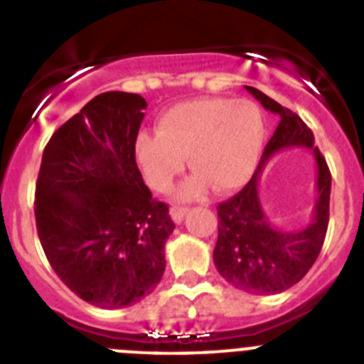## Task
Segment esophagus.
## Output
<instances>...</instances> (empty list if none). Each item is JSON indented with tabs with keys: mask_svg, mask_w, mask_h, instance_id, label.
<instances>
[{
	"mask_svg": "<svg viewBox=\"0 0 364 364\" xmlns=\"http://www.w3.org/2000/svg\"><path fill=\"white\" fill-rule=\"evenodd\" d=\"M186 211H188V208H181V206H174L171 208V217L172 220L176 222V224H181L183 218H185Z\"/></svg>",
	"mask_w": 364,
	"mask_h": 364,
	"instance_id": "34e87169",
	"label": "esophagus"
}]
</instances>
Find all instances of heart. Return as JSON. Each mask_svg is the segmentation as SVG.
I'll return each instance as SVG.
<instances>
[{
	"mask_svg": "<svg viewBox=\"0 0 364 364\" xmlns=\"http://www.w3.org/2000/svg\"><path fill=\"white\" fill-rule=\"evenodd\" d=\"M263 144L264 119L256 103L200 97L165 110L156 133L136 135L133 154L146 183L158 193L174 186L188 156L196 174L179 197L197 199L210 186L225 193L245 185L256 172Z\"/></svg>",
	"mask_w": 364,
	"mask_h": 364,
	"instance_id": "1",
	"label": "heart"
}]
</instances>
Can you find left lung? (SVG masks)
<instances>
[{"label": "left lung", "instance_id": "obj_1", "mask_svg": "<svg viewBox=\"0 0 364 364\" xmlns=\"http://www.w3.org/2000/svg\"><path fill=\"white\" fill-rule=\"evenodd\" d=\"M264 110L279 115V124L268 140L250 181L231 199L218 204V238L213 261L218 274L238 290L254 295H276L297 284L318 257L329 224L331 172L315 146L311 129L297 114L281 107L254 87H247ZM291 146L311 149L317 161V198L314 218L299 232L274 228L260 206L259 176L264 164Z\"/></svg>", "mask_w": 364, "mask_h": 364}]
</instances>
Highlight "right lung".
Returning a JSON list of instances; mask_svg holds the SVG:
<instances>
[{
	"mask_svg": "<svg viewBox=\"0 0 364 364\" xmlns=\"http://www.w3.org/2000/svg\"><path fill=\"white\" fill-rule=\"evenodd\" d=\"M146 108L129 92L88 101L53 133L35 186L49 264L70 291L103 309L135 304L158 287L176 228L133 154Z\"/></svg>",
	"mask_w": 364,
	"mask_h": 364,
	"instance_id": "1",
	"label": "right lung"
}]
</instances>
